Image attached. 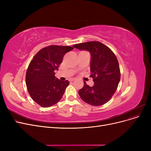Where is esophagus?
Instances as JSON below:
<instances>
[{
	"mask_svg": "<svg viewBox=\"0 0 151 151\" xmlns=\"http://www.w3.org/2000/svg\"><path fill=\"white\" fill-rule=\"evenodd\" d=\"M76 78H72V79H70V81H71V82H72V81H76Z\"/></svg>",
	"mask_w": 151,
	"mask_h": 151,
	"instance_id": "34e87169",
	"label": "esophagus"
}]
</instances>
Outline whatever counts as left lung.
<instances>
[{
    "label": "left lung",
    "mask_w": 151,
    "mask_h": 151,
    "mask_svg": "<svg viewBox=\"0 0 151 151\" xmlns=\"http://www.w3.org/2000/svg\"><path fill=\"white\" fill-rule=\"evenodd\" d=\"M91 53L90 70L94 84L90 87L84 82L79 91L81 99L93 106L106 103L118 88L120 81V70L117 58L111 50L99 42H89L73 46Z\"/></svg>",
    "instance_id": "8db88e82"
}]
</instances>
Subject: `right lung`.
<instances>
[{"label": "right lung", "mask_w": 151, "mask_h": 151, "mask_svg": "<svg viewBox=\"0 0 151 151\" xmlns=\"http://www.w3.org/2000/svg\"><path fill=\"white\" fill-rule=\"evenodd\" d=\"M74 48L50 45L41 49L32 59L26 74V84L31 98L43 108L58 103L69 82L60 81L55 76L63 56Z\"/></svg>", "instance_id": "add662e5"}]
</instances>
